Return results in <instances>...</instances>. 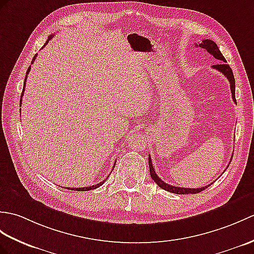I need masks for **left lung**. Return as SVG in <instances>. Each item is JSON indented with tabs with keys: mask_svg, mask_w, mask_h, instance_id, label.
I'll use <instances>...</instances> for the list:
<instances>
[{
	"mask_svg": "<svg viewBox=\"0 0 254 254\" xmlns=\"http://www.w3.org/2000/svg\"><path fill=\"white\" fill-rule=\"evenodd\" d=\"M196 46H200L201 49L205 50L207 52H209L211 55H213L214 58H216V60L219 61H222L223 63L221 64H213L214 69L219 70L220 72H222L224 75L226 76V78L228 79L229 81V84H231V91H232V97H233V100L236 103V97H235V78H234V74H233V70L232 68L228 66V64H226V60L224 58V56L222 55L221 51L219 50V47H217L216 43L213 42L212 40H202L201 43L199 44H196ZM148 163H149V171H150V176L151 179L154 180L158 186L162 188V190H167V191H170V192H173V193H178V194H184V193H198L200 191L204 190L205 188H208L210 185L205 186V187H201V188H183V187H176V186H173V185H169L167 184V183H164L159 176L156 174V171L154 169V167H152V163H151V158L149 156L148 158ZM228 168V166L226 167V169Z\"/></svg>",
	"mask_w": 254,
	"mask_h": 254,
	"instance_id": "left-lung-1",
	"label": "left lung"
}]
</instances>
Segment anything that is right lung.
<instances>
[{
  "instance_id": "right-lung-1",
  "label": "right lung",
  "mask_w": 254,
  "mask_h": 254,
  "mask_svg": "<svg viewBox=\"0 0 254 254\" xmlns=\"http://www.w3.org/2000/svg\"><path fill=\"white\" fill-rule=\"evenodd\" d=\"M52 39V37H50L49 38V40L46 41V43L49 42V41ZM45 43V44H46ZM44 47V46H43ZM35 57H37V55H34V57H33V60H32V62H31V64H33V62L35 61ZM30 68H31V66L28 68V70H27V75H26V79H27V76H28V73L30 72ZM25 85H26V80H25V82H23V88H22V94H21V98H20V106H21V100H22V95H23V92H25ZM115 166H116V163L114 164V168H115ZM105 183V181H103V182H100V183H98V184H96V185H93V186H87V187H79V188H68V190H75V191H86V190H95V188H97V187H99V186H102L103 184Z\"/></svg>"
}]
</instances>
